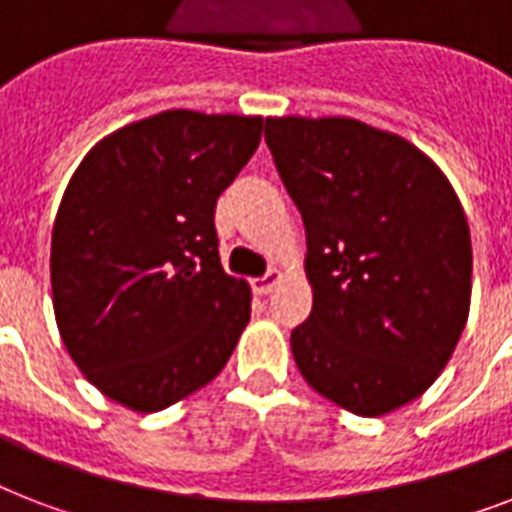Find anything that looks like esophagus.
<instances>
[{"label": "esophagus", "mask_w": 512, "mask_h": 512, "mask_svg": "<svg viewBox=\"0 0 512 512\" xmlns=\"http://www.w3.org/2000/svg\"><path fill=\"white\" fill-rule=\"evenodd\" d=\"M281 271H268L265 276H260V279L252 281V289H255V295H271L273 289L279 287L281 284Z\"/></svg>", "instance_id": "1"}]
</instances>
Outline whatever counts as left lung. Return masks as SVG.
I'll list each match as a JSON object with an SVG mask.
<instances>
[{"label": "left lung", "instance_id": "1", "mask_svg": "<svg viewBox=\"0 0 512 512\" xmlns=\"http://www.w3.org/2000/svg\"><path fill=\"white\" fill-rule=\"evenodd\" d=\"M265 140L308 239L297 369L358 417L396 412L436 382L468 321L465 209L430 156L358 119L268 116Z\"/></svg>", "mask_w": 512, "mask_h": 512}]
</instances>
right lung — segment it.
<instances>
[{"label": "right lung", "mask_w": 512, "mask_h": 512, "mask_svg": "<svg viewBox=\"0 0 512 512\" xmlns=\"http://www.w3.org/2000/svg\"><path fill=\"white\" fill-rule=\"evenodd\" d=\"M263 116L162 111L84 156L52 225V308L68 356L132 412H162L228 364L252 292L223 271L215 204Z\"/></svg>", "instance_id": "right-lung-1"}]
</instances>
